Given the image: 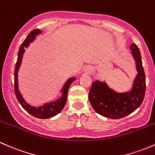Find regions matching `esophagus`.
Here are the masks:
<instances>
[{"label": "esophagus", "instance_id": "obj_1", "mask_svg": "<svg viewBox=\"0 0 155 155\" xmlns=\"http://www.w3.org/2000/svg\"><path fill=\"white\" fill-rule=\"evenodd\" d=\"M86 72H88V73H90L91 72V69H89V67H88L87 69H86Z\"/></svg>", "mask_w": 155, "mask_h": 155}]
</instances>
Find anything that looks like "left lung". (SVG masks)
Returning a JSON list of instances; mask_svg holds the SVG:
<instances>
[{
	"label": "left lung",
	"instance_id": "left-lung-1",
	"mask_svg": "<svg viewBox=\"0 0 155 155\" xmlns=\"http://www.w3.org/2000/svg\"><path fill=\"white\" fill-rule=\"evenodd\" d=\"M138 71L132 89L126 93H117L104 83L95 81L91 84L89 99L93 109L101 115L119 119L129 115L140 106L146 93V75L142 65L140 51L135 44L130 46Z\"/></svg>",
	"mask_w": 155,
	"mask_h": 155
}]
</instances>
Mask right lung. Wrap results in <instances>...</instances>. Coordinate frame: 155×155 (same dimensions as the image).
<instances>
[{
  "instance_id": "add662e5",
  "label": "right lung",
  "mask_w": 155,
  "mask_h": 155,
  "mask_svg": "<svg viewBox=\"0 0 155 155\" xmlns=\"http://www.w3.org/2000/svg\"><path fill=\"white\" fill-rule=\"evenodd\" d=\"M41 32V30L36 29H33L27 36V38L24 40V42L21 44V47H20L19 51H18V60L15 64V93L16 97H17L18 102L21 104L22 107L27 111L28 113L31 114V115L34 116V117L40 118V119H47V118L54 117L56 114H59L61 111H62L63 108L64 107L65 104H66V98H67V94L69 88L71 84V83L74 81V78H70L67 81V82L65 84L64 89H63L62 96L61 98L58 100V101H54V102L50 103V104H45L44 106H41V107H33V106H29V104H26L23 99L22 96H21V93L19 92L18 90V71L19 69L20 66H21V61H22L23 54L24 52V48L27 47L28 45L30 42L34 40L35 36L37 35L40 34Z\"/></svg>"
}]
</instances>
